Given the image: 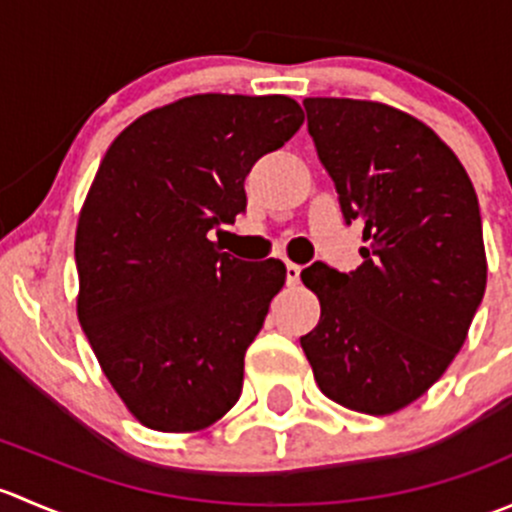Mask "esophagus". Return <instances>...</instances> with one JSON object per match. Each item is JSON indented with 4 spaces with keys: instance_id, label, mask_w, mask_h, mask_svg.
Instances as JSON below:
<instances>
[{
    "instance_id": "obj_1",
    "label": "esophagus",
    "mask_w": 512,
    "mask_h": 512,
    "mask_svg": "<svg viewBox=\"0 0 512 512\" xmlns=\"http://www.w3.org/2000/svg\"><path fill=\"white\" fill-rule=\"evenodd\" d=\"M299 275H302V267L294 265V262H287L285 265V277H287V285H297Z\"/></svg>"
}]
</instances>
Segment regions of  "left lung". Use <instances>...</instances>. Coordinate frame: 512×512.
I'll list each match as a JSON object with an SVG mask.
<instances>
[{
    "mask_svg": "<svg viewBox=\"0 0 512 512\" xmlns=\"http://www.w3.org/2000/svg\"><path fill=\"white\" fill-rule=\"evenodd\" d=\"M304 111L344 223L364 225L366 247L354 272L324 262L302 272L322 314L299 344L329 399L394 414L441 379L483 299L476 190L409 113L354 98H304Z\"/></svg>",
    "mask_w": 512,
    "mask_h": 512,
    "instance_id": "left-lung-1",
    "label": "left lung"
}]
</instances>
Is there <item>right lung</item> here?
I'll return each instance as SVG.
<instances>
[{"label":"right lung","mask_w":512,"mask_h":512,"mask_svg":"<svg viewBox=\"0 0 512 512\" xmlns=\"http://www.w3.org/2000/svg\"><path fill=\"white\" fill-rule=\"evenodd\" d=\"M302 121L289 96H188L133 121L98 165L76 227L79 322L143 426L200 431L240 399L285 265L237 260L208 232L245 213L247 173Z\"/></svg>","instance_id":"1"}]
</instances>
